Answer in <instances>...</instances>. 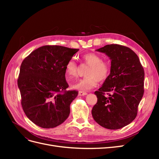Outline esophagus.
I'll return each mask as SVG.
<instances>
[{
  "instance_id": "obj_1",
  "label": "esophagus",
  "mask_w": 159,
  "mask_h": 159,
  "mask_svg": "<svg viewBox=\"0 0 159 159\" xmlns=\"http://www.w3.org/2000/svg\"><path fill=\"white\" fill-rule=\"evenodd\" d=\"M78 94H79V95H80V96H84V95H87L88 93H86V92H85V91H79V93H78Z\"/></svg>"
}]
</instances>
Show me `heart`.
Instances as JSON below:
<instances>
[{"instance_id": "obj_1", "label": "heart", "mask_w": 159, "mask_h": 159, "mask_svg": "<svg viewBox=\"0 0 159 159\" xmlns=\"http://www.w3.org/2000/svg\"><path fill=\"white\" fill-rule=\"evenodd\" d=\"M86 64L90 66L86 77L72 84V88L77 90L89 91L98 85L99 81L106 80L110 74V65L102 57L95 53H88L83 56ZM65 72L69 79L78 75V66L74 59L70 60L66 65Z\"/></svg>"}]
</instances>
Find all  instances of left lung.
Listing matches in <instances>:
<instances>
[{
    "instance_id": "8db88e82",
    "label": "left lung",
    "mask_w": 159,
    "mask_h": 159,
    "mask_svg": "<svg viewBox=\"0 0 159 159\" xmlns=\"http://www.w3.org/2000/svg\"><path fill=\"white\" fill-rule=\"evenodd\" d=\"M96 51L104 53L111 61L108 78L95 91L98 102L91 113L103 127L121 129L131 123L137 115L144 93V69L137 55L128 47L109 44Z\"/></svg>"
}]
</instances>
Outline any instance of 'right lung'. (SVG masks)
I'll return each instance as SVG.
<instances>
[{
	"label": "right lung",
	"mask_w": 159,
	"mask_h": 159,
	"mask_svg": "<svg viewBox=\"0 0 159 159\" xmlns=\"http://www.w3.org/2000/svg\"><path fill=\"white\" fill-rule=\"evenodd\" d=\"M61 46H44L23 60L18 79L21 104L27 117L42 128L64 123L78 91H66V65L78 52Z\"/></svg>",
	"instance_id": "obj_1"
}]
</instances>
